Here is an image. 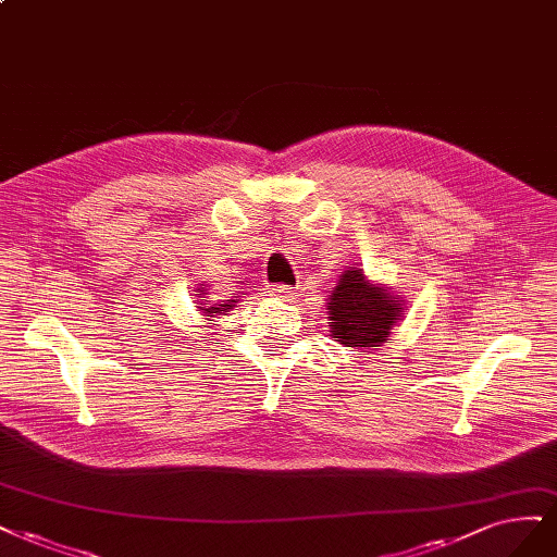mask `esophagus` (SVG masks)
I'll list each match as a JSON object with an SVG mask.
<instances>
[{
    "label": "esophagus",
    "instance_id": "1",
    "mask_svg": "<svg viewBox=\"0 0 557 557\" xmlns=\"http://www.w3.org/2000/svg\"><path fill=\"white\" fill-rule=\"evenodd\" d=\"M264 293H267V297H274V299H295V297H297L295 287L283 285V283H278V285H267Z\"/></svg>",
    "mask_w": 557,
    "mask_h": 557
}]
</instances>
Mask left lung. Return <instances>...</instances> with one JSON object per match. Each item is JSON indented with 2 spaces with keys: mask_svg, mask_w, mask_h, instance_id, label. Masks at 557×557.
<instances>
[{
  "mask_svg": "<svg viewBox=\"0 0 557 557\" xmlns=\"http://www.w3.org/2000/svg\"><path fill=\"white\" fill-rule=\"evenodd\" d=\"M332 338L345 348L377 350L403 318V299L385 285L371 283L359 267L341 272L327 299Z\"/></svg>",
  "mask_w": 557,
  "mask_h": 557,
  "instance_id": "8db88e82",
  "label": "left lung"
}]
</instances>
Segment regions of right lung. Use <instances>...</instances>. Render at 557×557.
Returning <instances> with one entry per match:
<instances>
[{
	"label": "right lung",
	"instance_id": "add662e5",
	"mask_svg": "<svg viewBox=\"0 0 557 557\" xmlns=\"http://www.w3.org/2000/svg\"><path fill=\"white\" fill-rule=\"evenodd\" d=\"M198 290H200V295H207L205 290H202V287H198ZM207 301V299H205ZM237 304V299H227L225 304H212V306H207V304H202L200 301V306H198V309L207 315V318H214V315H221V313H227L230 309H233V306Z\"/></svg>",
	"mask_w": 557,
	"mask_h": 557
}]
</instances>
